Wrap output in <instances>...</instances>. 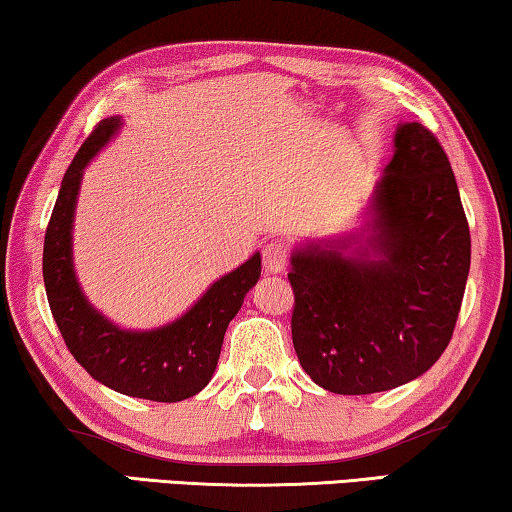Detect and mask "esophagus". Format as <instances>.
Wrapping results in <instances>:
<instances>
[{"label":"esophagus","instance_id":"1","mask_svg":"<svg viewBox=\"0 0 512 512\" xmlns=\"http://www.w3.org/2000/svg\"><path fill=\"white\" fill-rule=\"evenodd\" d=\"M288 265V244L281 240L270 242L268 247L263 249V268L270 274H279L284 272Z\"/></svg>","mask_w":512,"mask_h":512}]
</instances>
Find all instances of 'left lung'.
I'll use <instances>...</instances> for the list:
<instances>
[{"instance_id": "1", "label": "left lung", "mask_w": 512, "mask_h": 512, "mask_svg": "<svg viewBox=\"0 0 512 512\" xmlns=\"http://www.w3.org/2000/svg\"><path fill=\"white\" fill-rule=\"evenodd\" d=\"M392 143L365 224L291 254L295 353L337 395L425 374L453 337L469 277V224L446 152L418 122H399Z\"/></svg>"}]
</instances>
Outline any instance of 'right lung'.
Masks as SVG:
<instances>
[{
  "label": "right lung",
  "instance_id": "add662e5",
  "mask_svg": "<svg viewBox=\"0 0 512 512\" xmlns=\"http://www.w3.org/2000/svg\"><path fill=\"white\" fill-rule=\"evenodd\" d=\"M122 124L120 115L101 120L64 173L43 242V281L66 348L94 381L129 397L182 402L210 383L228 323L261 277V254L212 281L182 316L159 328L129 330L101 314L80 288L73 265V219L85 168Z\"/></svg>",
  "mask_w": 512,
  "mask_h": 512
}]
</instances>
